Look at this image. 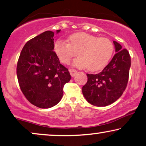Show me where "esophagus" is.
Instances as JSON below:
<instances>
[{"mask_svg": "<svg viewBox=\"0 0 146 146\" xmlns=\"http://www.w3.org/2000/svg\"><path fill=\"white\" fill-rule=\"evenodd\" d=\"M69 73H70L71 77H75L76 74H77V71L75 69H69Z\"/></svg>", "mask_w": 146, "mask_h": 146, "instance_id": "1", "label": "esophagus"}]
</instances>
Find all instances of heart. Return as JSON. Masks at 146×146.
<instances>
[{
	"label": "heart",
	"instance_id": "obj_1",
	"mask_svg": "<svg viewBox=\"0 0 146 146\" xmlns=\"http://www.w3.org/2000/svg\"><path fill=\"white\" fill-rule=\"evenodd\" d=\"M54 52L59 60L68 63L72 57V65L79 68L87 67L89 71H96L106 66L114 51L111 41L106 38H98L85 32H77L71 34L68 43L57 40L54 44Z\"/></svg>",
	"mask_w": 146,
	"mask_h": 146
}]
</instances>
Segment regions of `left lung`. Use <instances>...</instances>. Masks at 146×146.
I'll use <instances>...</instances> for the list:
<instances>
[{
  "label": "left lung",
  "instance_id": "left-lung-1",
  "mask_svg": "<svg viewBox=\"0 0 146 146\" xmlns=\"http://www.w3.org/2000/svg\"><path fill=\"white\" fill-rule=\"evenodd\" d=\"M116 53L101 72L87 74L88 81L82 92L86 100L96 106H106L122 96L128 81L131 59L126 49L113 41Z\"/></svg>",
  "mask_w": 146,
  "mask_h": 146
}]
</instances>
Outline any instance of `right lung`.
<instances>
[{"label": "right lung", "mask_w": 146, "mask_h": 146, "mask_svg": "<svg viewBox=\"0 0 146 146\" xmlns=\"http://www.w3.org/2000/svg\"><path fill=\"white\" fill-rule=\"evenodd\" d=\"M61 30H57V34ZM54 32L46 31L31 39L22 48L16 74L20 89L30 103L41 108L56 105L63 96V86L71 79L54 48Z\"/></svg>", "instance_id": "add662e5"}]
</instances>
